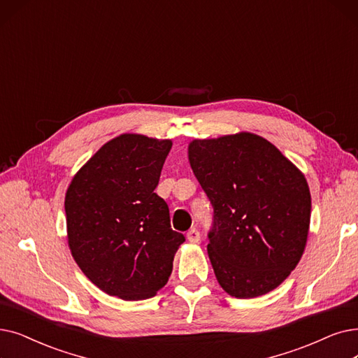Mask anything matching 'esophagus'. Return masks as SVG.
I'll list each match as a JSON object with an SVG mask.
<instances>
[{"instance_id":"esophagus-1","label":"esophagus","mask_w":358,"mask_h":358,"mask_svg":"<svg viewBox=\"0 0 358 358\" xmlns=\"http://www.w3.org/2000/svg\"><path fill=\"white\" fill-rule=\"evenodd\" d=\"M187 240H189L190 243H193V244L199 243V240H200V232H199L196 228L190 229V231L187 232Z\"/></svg>"}]
</instances>
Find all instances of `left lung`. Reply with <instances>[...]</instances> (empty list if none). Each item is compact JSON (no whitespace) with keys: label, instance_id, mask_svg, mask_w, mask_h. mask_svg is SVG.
I'll list each match as a JSON object with an SVG mask.
<instances>
[{"label":"left lung","instance_id":"1","mask_svg":"<svg viewBox=\"0 0 358 358\" xmlns=\"http://www.w3.org/2000/svg\"><path fill=\"white\" fill-rule=\"evenodd\" d=\"M189 162L213 206L208 255L236 299L281 285L304 253L312 197L301 171L265 137L194 138Z\"/></svg>","mask_w":358,"mask_h":358}]
</instances>
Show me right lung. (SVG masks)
<instances>
[{
    "instance_id": "add662e5",
    "label": "right lung",
    "mask_w": 358,
    "mask_h": 358,
    "mask_svg": "<svg viewBox=\"0 0 358 358\" xmlns=\"http://www.w3.org/2000/svg\"><path fill=\"white\" fill-rule=\"evenodd\" d=\"M173 142L124 133L74 174L66 193L67 240L77 266L108 295L146 300L168 282L184 236L155 193Z\"/></svg>"
}]
</instances>
